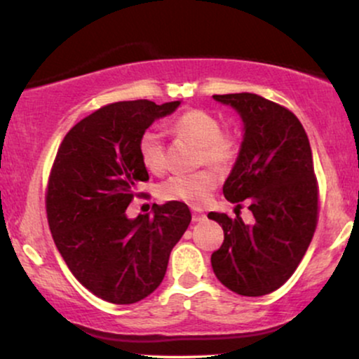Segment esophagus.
I'll list each match as a JSON object with an SVG mask.
<instances>
[{
	"mask_svg": "<svg viewBox=\"0 0 359 359\" xmlns=\"http://www.w3.org/2000/svg\"><path fill=\"white\" fill-rule=\"evenodd\" d=\"M204 219H205V214L203 211H199V209H194V211H192V221L199 222V221H204Z\"/></svg>",
	"mask_w": 359,
	"mask_h": 359,
	"instance_id": "1",
	"label": "esophagus"
}]
</instances>
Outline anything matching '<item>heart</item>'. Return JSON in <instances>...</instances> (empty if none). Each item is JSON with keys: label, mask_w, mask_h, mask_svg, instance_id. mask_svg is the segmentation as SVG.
Returning <instances> with one entry per match:
<instances>
[{"label": "heart", "mask_w": 359, "mask_h": 359, "mask_svg": "<svg viewBox=\"0 0 359 359\" xmlns=\"http://www.w3.org/2000/svg\"><path fill=\"white\" fill-rule=\"evenodd\" d=\"M219 119L204 109H189L175 118L172 131L177 137L199 145V163L214 167H228L236 158L238 143L231 135L221 133ZM138 154L148 170L158 172L163 168V142L160 133L148 128L138 140ZM216 175L211 170L196 174L174 175L160 187V196L165 201H182L185 204L201 205L208 201L209 194L216 187Z\"/></svg>", "instance_id": "b5f03b06"}]
</instances>
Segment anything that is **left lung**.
<instances>
[{
  "instance_id": "1",
  "label": "left lung",
  "mask_w": 359,
  "mask_h": 359,
  "mask_svg": "<svg viewBox=\"0 0 359 359\" xmlns=\"http://www.w3.org/2000/svg\"><path fill=\"white\" fill-rule=\"evenodd\" d=\"M212 97L236 109L245 131L222 194L236 209L246 201L255 221L208 214L224 231L211 265L229 290L259 297L292 277L314 236L319 192L312 150L297 116L277 102L251 93Z\"/></svg>"
}]
</instances>
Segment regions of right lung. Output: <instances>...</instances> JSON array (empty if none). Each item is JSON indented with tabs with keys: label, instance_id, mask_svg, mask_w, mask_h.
Segmentation results:
<instances>
[{
	"label": "right lung",
	"instance_id": "right-lung-1",
	"mask_svg": "<svg viewBox=\"0 0 359 359\" xmlns=\"http://www.w3.org/2000/svg\"><path fill=\"white\" fill-rule=\"evenodd\" d=\"M179 104L138 100L102 106L81 119L57 151L45 197L52 238L74 277L106 302L148 297L192 219L179 201L155 204L154 216H126L138 184L148 180L138 140Z\"/></svg>",
	"mask_w": 359,
	"mask_h": 359
}]
</instances>
